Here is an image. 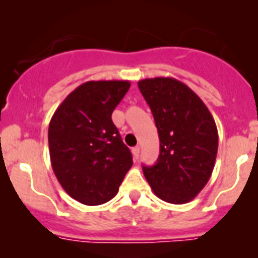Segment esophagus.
Returning a JSON list of instances; mask_svg holds the SVG:
<instances>
[{
    "mask_svg": "<svg viewBox=\"0 0 258 258\" xmlns=\"http://www.w3.org/2000/svg\"><path fill=\"white\" fill-rule=\"evenodd\" d=\"M132 153H133L134 160H138V157H139V147H138V146H137V147L132 148Z\"/></svg>",
    "mask_w": 258,
    "mask_h": 258,
    "instance_id": "obj_1",
    "label": "esophagus"
}]
</instances>
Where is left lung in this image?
I'll return each mask as SVG.
<instances>
[{"instance_id":"1","label":"left lung","mask_w":258,"mask_h":258,"mask_svg":"<svg viewBox=\"0 0 258 258\" xmlns=\"http://www.w3.org/2000/svg\"><path fill=\"white\" fill-rule=\"evenodd\" d=\"M155 117L160 156L143 174L158 198L174 205L190 202L210 180L219 146L217 127L200 97L174 78L138 82Z\"/></svg>"}]
</instances>
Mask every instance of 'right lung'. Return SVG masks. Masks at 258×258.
<instances>
[{"label":"right lung","mask_w":258,"mask_h":258,"mask_svg":"<svg viewBox=\"0 0 258 258\" xmlns=\"http://www.w3.org/2000/svg\"><path fill=\"white\" fill-rule=\"evenodd\" d=\"M131 88L129 80L80 84L55 111L48 126L49 157L58 183L87 206L112 200L133 165L111 115Z\"/></svg>","instance_id":"right-lung-1"}]
</instances>
